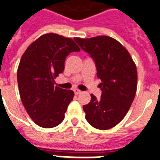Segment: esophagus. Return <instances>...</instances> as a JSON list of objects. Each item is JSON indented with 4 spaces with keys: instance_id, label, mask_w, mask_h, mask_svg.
<instances>
[{
    "instance_id": "34e87169",
    "label": "esophagus",
    "mask_w": 160,
    "mask_h": 160,
    "mask_svg": "<svg viewBox=\"0 0 160 160\" xmlns=\"http://www.w3.org/2000/svg\"><path fill=\"white\" fill-rule=\"evenodd\" d=\"M81 92L82 91H80V90L78 89V88H75V89H74V92H75V94H76V95H78V94L81 93Z\"/></svg>"
}]
</instances>
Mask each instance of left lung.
I'll list each match as a JSON object with an SVG mask.
<instances>
[{
  "instance_id": "8db88e82",
  "label": "left lung",
  "mask_w": 160,
  "mask_h": 160,
  "mask_svg": "<svg viewBox=\"0 0 160 160\" xmlns=\"http://www.w3.org/2000/svg\"><path fill=\"white\" fill-rule=\"evenodd\" d=\"M74 39L95 61L97 76L101 80V99L91 94V101L83 106L86 120L99 130L113 128L124 118L135 97V63L128 51L109 36Z\"/></svg>"
}]
</instances>
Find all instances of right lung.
Returning <instances> with one entry per match:
<instances>
[{
	"instance_id": "obj_1",
	"label": "right lung",
	"mask_w": 160,
	"mask_h": 160,
	"mask_svg": "<svg viewBox=\"0 0 160 160\" xmlns=\"http://www.w3.org/2000/svg\"><path fill=\"white\" fill-rule=\"evenodd\" d=\"M80 51L72 38L49 33L33 42L22 55L17 74L21 100L29 116L42 128L55 127L64 119L74 92L55 86V79L64 70L66 57Z\"/></svg>"
}]
</instances>
